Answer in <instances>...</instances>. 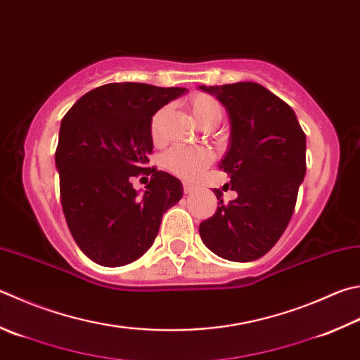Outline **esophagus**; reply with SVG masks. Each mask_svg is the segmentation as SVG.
<instances>
[{
    "label": "esophagus",
    "mask_w": 360,
    "mask_h": 360,
    "mask_svg": "<svg viewBox=\"0 0 360 360\" xmlns=\"http://www.w3.org/2000/svg\"><path fill=\"white\" fill-rule=\"evenodd\" d=\"M195 189H198V186H194V185H191V183H183V191H185V194H191V193H194Z\"/></svg>",
    "instance_id": "34e87169"
}]
</instances>
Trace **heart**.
Wrapping results in <instances>:
<instances>
[{
    "label": "heart",
    "instance_id": "1",
    "mask_svg": "<svg viewBox=\"0 0 360 360\" xmlns=\"http://www.w3.org/2000/svg\"><path fill=\"white\" fill-rule=\"evenodd\" d=\"M189 106L194 114L195 120L203 128H214L222 119L221 101L205 92H198L189 98ZM167 106H162L153 114L150 119V136L155 142L161 141V127L165 122ZM212 161V155L202 147H172L165 155V166L172 174L183 179H194L199 175L203 167H207Z\"/></svg>",
    "mask_w": 360,
    "mask_h": 360
}]
</instances>
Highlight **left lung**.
Instances as JSON below:
<instances>
[{
  "mask_svg": "<svg viewBox=\"0 0 360 360\" xmlns=\"http://www.w3.org/2000/svg\"><path fill=\"white\" fill-rule=\"evenodd\" d=\"M226 106L230 141L219 167L238 198L200 222L199 233L216 255L232 262L260 259L274 246L293 216L306 175V133L295 111L262 84L200 86Z\"/></svg>",
  "mask_w": 360,
  "mask_h": 360,
  "instance_id": "8db88e82",
  "label": "left lung"
}]
</instances>
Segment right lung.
<instances>
[{"label":"right lung","mask_w":360,"mask_h":360,"mask_svg":"<svg viewBox=\"0 0 360 360\" xmlns=\"http://www.w3.org/2000/svg\"><path fill=\"white\" fill-rule=\"evenodd\" d=\"M185 91L110 83L84 94L60 122V205L75 243L101 266L138 260L157 238L162 214L181 199L180 180L148 166V155L152 116ZM141 173L151 183L139 196L131 180Z\"/></svg>","instance_id":"obj_1"}]
</instances>
